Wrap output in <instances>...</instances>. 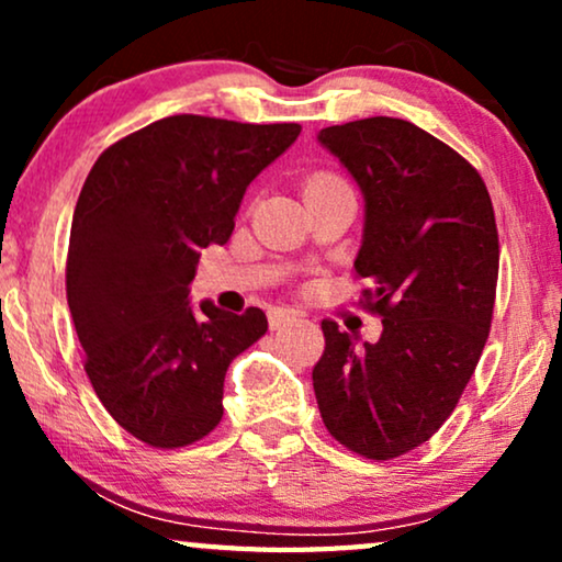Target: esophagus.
Segmentation results:
<instances>
[{"label": "esophagus", "mask_w": 562, "mask_h": 562, "mask_svg": "<svg viewBox=\"0 0 562 562\" xmlns=\"http://www.w3.org/2000/svg\"><path fill=\"white\" fill-rule=\"evenodd\" d=\"M291 322H296L294 310H286V306H273V310L268 312V325H271V329H281V327L291 325Z\"/></svg>", "instance_id": "34e87169"}]
</instances>
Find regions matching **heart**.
Segmentation results:
<instances>
[{
  "mask_svg": "<svg viewBox=\"0 0 562 562\" xmlns=\"http://www.w3.org/2000/svg\"><path fill=\"white\" fill-rule=\"evenodd\" d=\"M335 183H345V181L337 179L333 173H319V176H312L306 187H335Z\"/></svg>",
  "mask_w": 562,
  "mask_h": 562,
  "instance_id": "1",
  "label": "heart"
}]
</instances>
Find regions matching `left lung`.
I'll return each instance as SVG.
<instances>
[{"label":"left lung","mask_w":562,"mask_h":562,"mask_svg":"<svg viewBox=\"0 0 562 562\" xmlns=\"http://www.w3.org/2000/svg\"><path fill=\"white\" fill-rule=\"evenodd\" d=\"M363 194L356 273L383 333L360 342L322 322L312 381L329 435L389 460L427 442L479 366L494 314L498 235L479 171L425 130L368 117L319 130Z\"/></svg>","instance_id":"8db88e82"}]
</instances>
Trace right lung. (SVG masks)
Returning a JSON list of instances; mask_svg holds the SVG:
<instances>
[{"label": "right lung", "mask_w": 562, "mask_h": 562, "mask_svg": "<svg viewBox=\"0 0 562 562\" xmlns=\"http://www.w3.org/2000/svg\"><path fill=\"white\" fill-rule=\"evenodd\" d=\"M296 122L173 114L97 158L74 210L66 294L99 402L137 440L183 448L222 419L227 366L260 335L258 306L189 299L206 245H225L245 189L291 148Z\"/></svg>", "instance_id": "1"}]
</instances>
